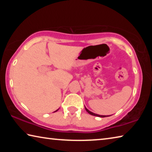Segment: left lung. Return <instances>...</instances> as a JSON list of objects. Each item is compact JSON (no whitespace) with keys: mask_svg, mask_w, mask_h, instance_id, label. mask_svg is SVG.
I'll list each match as a JSON object with an SVG mask.
<instances>
[{"mask_svg":"<svg viewBox=\"0 0 152 152\" xmlns=\"http://www.w3.org/2000/svg\"><path fill=\"white\" fill-rule=\"evenodd\" d=\"M85 109H86V111L89 113V114H91V115H93V116H96V117H107L110 116V115H109V116H108V115H98V114H95V113H92L91 111H90V110L87 109L86 107H85Z\"/></svg>","mask_w":152,"mask_h":152,"instance_id":"left-lung-1","label":"left lung"}]
</instances>
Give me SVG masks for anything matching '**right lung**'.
<instances>
[{
	"label": "right lung",
	"instance_id": "add662e5",
	"mask_svg": "<svg viewBox=\"0 0 152 152\" xmlns=\"http://www.w3.org/2000/svg\"><path fill=\"white\" fill-rule=\"evenodd\" d=\"M57 110H56V111H54V112H56V111H57Z\"/></svg>",
	"mask_w": 152,
	"mask_h": 152
}]
</instances>
